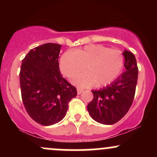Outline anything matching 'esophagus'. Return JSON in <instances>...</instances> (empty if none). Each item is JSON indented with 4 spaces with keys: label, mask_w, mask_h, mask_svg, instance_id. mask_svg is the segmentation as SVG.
<instances>
[{
    "label": "esophagus",
    "mask_w": 157,
    "mask_h": 157,
    "mask_svg": "<svg viewBox=\"0 0 157 157\" xmlns=\"http://www.w3.org/2000/svg\"><path fill=\"white\" fill-rule=\"evenodd\" d=\"M77 94H81L83 92L84 89H81V88H77Z\"/></svg>",
    "instance_id": "obj_1"
}]
</instances>
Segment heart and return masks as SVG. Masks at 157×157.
Instances as JSON below:
<instances>
[{
    "label": "heart",
    "instance_id": "obj_1",
    "mask_svg": "<svg viewBox=\"0 0 157 157\" xmlns=\"http://www.w3.org/2000/svg\"><path fill=\"white\" fill-rule=\"evenodd\" d=\"M124 66V56L120 50L102 45H89L67 52L61 57L60 68L64 76L71 79L86 68L87 72L74 80L82 87L106 86L117 78Z\"/></svg>",
    "mask_w": 157,
    "mask_h": 157
}]
</instances>
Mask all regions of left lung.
I'll return each instance as SVG.
<instances>
[{
    "label": "left lung",
    "mask_w": 157,
    "mask_h": 157,
    "mask_svg": "<svg viewBox=\"0 0 157 157\" xmlns=\"http://www.w3.org/2000/svg\"><path fill=\"white\" fill-rule=\"evenodd\" d=\"M125 71L113 82L101 89L91 91L94 98L87 106L93 120L104 125H112L128 111L134 100L138 78V67L135 56L123 52Z\"/></svg>",
    "instance_id": "1"
}]
</instances>
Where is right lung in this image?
Segmentation results:
<instances>
[{
    "instance_id": "obj_1",
    "label": "right lung",
    "mask_w": 157,
    "mask_h": 157,
    "mask_svg": "<svg viewBox=\"0 0 157 157\" xmlns=\"http://www.w3.org/2000/svg\"><path fill=\"white\" fill-rule=\"evenodd\" d=\"M61 45L45 44L29 52L20 71L21 97L28 114L43 125H52L66 116L77 89L60 74Z\"/></svg>"
}]
</instances>
